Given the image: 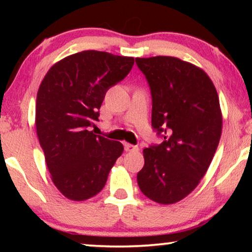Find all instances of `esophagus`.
Masks as SVG:
<instances>
[{"instance_id":"1","label":"esophagus","mask_w":252,"mask_h":252,"mask_svg":"<svg viewBox=\"0 0 252 252\" xmlns=\"http://www.w3.org/2000/svg\"><path fill=\"white\" fill-rule=\"evenodd\" d=\"M124 146H125V151H128V153H133V151H137V150H139V147L133 146V144L125 143V144H124Z\"/></svg>"}]
</instances>
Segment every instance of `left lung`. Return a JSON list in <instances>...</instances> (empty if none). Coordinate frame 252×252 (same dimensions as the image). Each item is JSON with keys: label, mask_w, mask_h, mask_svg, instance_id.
Listing matches in <instances>:
<instances>
[{"label": "left lung", "mask_w": 252, "mask_h": 252, "mask_svg": "<svg viewBox=\"0 0 252 252\" xmlns=\"http://www.w3.org/2000/svg\"><path fill=\"white\" fill-rule=\"evenodd\" d=\"M153 97L151 125L164 141L143 149L141 191L159 204L188 196L218 148L222 115L211 79L196 65L171 56L135 58Z\"/></svg>", "instance_id": "left-lung-1"}]
</instances>
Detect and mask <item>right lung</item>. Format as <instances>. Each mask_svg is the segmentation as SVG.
I'll return each mask as SVG.
<instances>
[{"label": "right lung", "mask_w": 252, "mask_h": 252, "mask_svg": "<svg viewBox=\"0 0 252 252\" xmlns=\"http://www.w3.org/2000/svg\"><path fill=\"white\" fill-rule=\"evenodd\" d=\"M133 57L85 50L49 68L36 95L35 127L51 180L65 197L86 201L102 190L124 147L95 135L105 93L122 81Z\"/></svg>", "instance_id": "right-lung-1"}]
</instances>
